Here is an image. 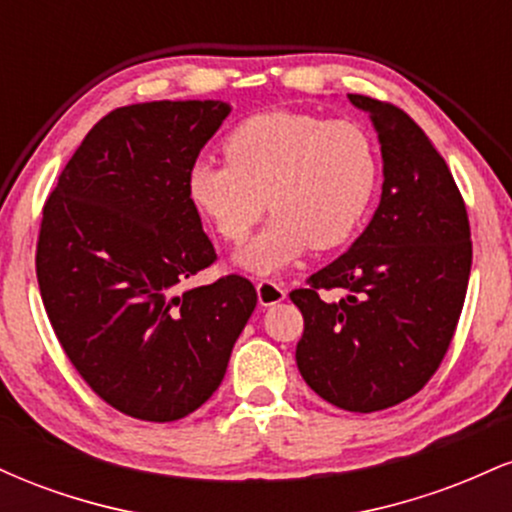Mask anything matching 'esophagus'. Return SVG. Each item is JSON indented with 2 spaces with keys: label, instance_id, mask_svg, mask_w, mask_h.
<instances>
[{
  "label": "esophagus",
  "instance_id": "34e87169",
  "mask_svg": "<svg viewBox=\"0 0 512 512\" xmlns=\"http://www.w3.org/2000/svg\"><path fill=\"white\" fill-rule=\"evenodd\" d=\"M286 298V289L281 284H276V281L272 279H262L257 281V301H260V305H276L281 303Z\"/></svg>",
  "mask_w": 512,
  "mask_h": 512
}]
</instances>
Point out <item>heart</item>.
<instances>
[{"mask_svg": "<svg viewBox=\"0 0 512 512\" xmlns=\"http://www.w3.org/2000/svg\"><path fill=\"white\" fill-rule=\"evenodd\" d=\"M223 154L226 161L190 168L187 195L228 243H243L264 207L272 211L269 226L238 257L260 274L308 248L344 245L378 190V146L351 120L269 110L240 122L223 142Z\"/></svg>", "mask_w": 512, "mask_h": 512, "instance_id": "b5f03b06", "label": "heart"}]
</instances>
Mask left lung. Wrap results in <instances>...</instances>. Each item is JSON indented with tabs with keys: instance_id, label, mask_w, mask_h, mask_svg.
Returning <instances> with one entry per match:
<instances>
[{
	"instance_id": "left-lung-1",
	"label": "left lung",
	"mask_w": 512,
	"mask_h": 512,
	"mask_svg": "<svg viewBox=\"0 0 512 512\" xmlns=\"http://www.w3.org/2000/svg\"><path fill=\"white\" fill-rule=\"evenodd\" d=\"M349 101L378 129L383 197L356 243L289 296L303 313L305 383L334 407L370 414L414 397L443 363L467 296L472 233L424 129L392 103Z\"/></svg>"
}]
</instances>
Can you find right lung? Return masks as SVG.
<instances>
[{
  "label": "right lung",
  "mask_w": 512,
  "mask_h": 512,
  "mask_svg": "<svg viewBox=\"0 0 512 512\" xmlns=\"http://www.w3.org/2000/svg\"><path fill=\"white\" fill-rule=\"evenodd\" d=\"M231 113L221 101L117 108L81 142L45 199L35 274L76 373L132 419L202 407L257 305L245 276L178 293L216 262L187 173Z\"/></svg>",
  "instance_id": "add662e5"
}]
</instances>
